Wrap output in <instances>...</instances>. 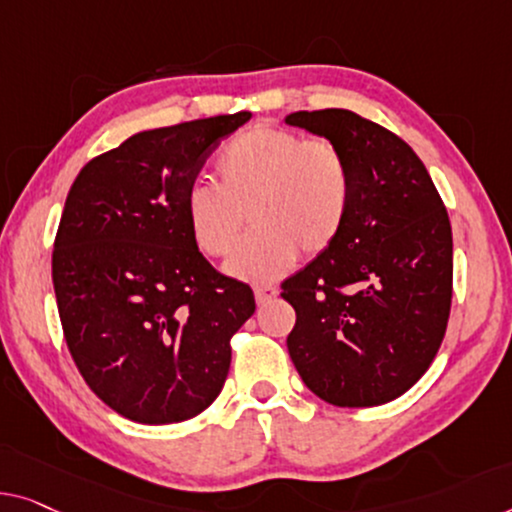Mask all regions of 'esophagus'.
<instances>
[{
	"label": "esophagus",
	"instance_id": "obj_1",
	"mask_svg": "<svg viewBox=\"0 0 512 512\" xmlns=\"http://www.w3.org/2000/svg\"><path fill=\"white\" fill-rule=\"evenodd\" d=\"M276 296H278V289L276 287H271V285H257L255 287V301L259 305L269 303L271 299H276Z\"/></svg>",
	"mask_w": 512,
	"mask_h": 512
}]
</instances>
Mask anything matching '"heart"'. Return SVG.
Returning <instances> with one entry per match:
<instances>
[{
	"label": "heart",
	"mask_w": 512,
	"mask_h": 512,
	"mask_svg": "<svg viewBox=\"0 0 512 512\" xmlns=\"http://www.w3.org/2000/svg\"><path fill=\"white\" fill-rule=\"evenodd\" d=\"M216 183L186 190V220L195 246L227 257L246 213L255 227L227 264L232 276L264 282L285 273L296 255L329 250L345 230L354 202V172L338 142L257 126L232 137L213 160Z\"/></svg>",
	"instance_id": "obj_1"
}]
</instances>
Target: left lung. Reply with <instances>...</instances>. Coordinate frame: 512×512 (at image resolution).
<instances>
[{"instance_id":"left-lung-1","label":"left lung","mask_w":512,"mask_h":512,"mask_svg":"<svg viewBox=\"0 0 512 512\" xmlns=\"http://www.w3.org/2000/svg\"><path fill=\"white\" fill-rule=\"evenodd\" d=\"M285 121L338 142L354 172L345 230L282 282L296 310L289 356L317 398L377 407L425 375L446 335L451 220L423 160L388 128L338 108Z\"/></svg>"}]
</instances>
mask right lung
<instances>
[{
  "label": "right lung",
  "mask_w": 512,
  "mask_h": 512,
  "mask_svg": "<svg viewBox=\"0 0 512 512\" xmlns=\"http://www.w3.org/2000/svg\"><path fill=\"white\" fill-rule=\"evenodd\" d=\"M250 117L137 133L91 158L68 190L52 250L66 347L91 391L135 423L202 414L255 312L253 289L197 250L183 209L207 158Z\"/></svg>",
  "instance_id": "obj_1"
}]
</instances>
